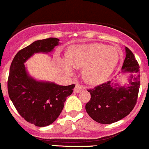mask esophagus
Wrapping results in <instances>:
<instances>
[{"mask_svg": "<svg viewBox=\"0 0 149 149\" xmlns=\"http://www.w3.org/2000/svg\"><path fill=\"white\" fill-rule=\"evenodd\" d=\"M82 90H83V87L81 86V85H76V86H75L74 89V92L76 93H77L81 92Z\"/></svg>", "mask_w": 149, "mask_h": 149, "instance_id": "obj_1", "label": "esophagus"}]
</instances>
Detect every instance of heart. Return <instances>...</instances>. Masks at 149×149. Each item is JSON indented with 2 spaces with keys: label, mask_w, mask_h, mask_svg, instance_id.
I'll list each match as a JSON object with an SVG mask.
<instances>
[{
  "label": "heart",
  "mask_w": 149,
  "mask_h": 149,
  "mask_svg": "<svg viewBox=\"0 0 149 149\" xmlns=\"http://www.w3.org/2000/svg\"><path fill=\"white\" fill-rule=\"evenodd\" d=\"M66 60H61L63 70L70 74L74 68H83L82 77L91 85L105 82L117 67L119 52L114 47L99 43L74 45L65 54Z\"/></svg>",
  "instance_id": "1"
}]
</instances>
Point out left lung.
<instances>
[{
    "label": "left lung",
    "mask_w": 149,
    "mask_h": 149,
    "mask_svg": "<svg viewBox=\"0 0 149 149\" xmlns=\"http://www.w3.org/2000/svg\"><path fill=\"white\" fill-rule=\"evenodd\" d=\"M122 75H127V85H121L119 78L88 90L91 99L85 105L88 115L101 124H111L127 116L136 104L140 88V69L133 54L125 47Z\"/></svg>",
    "instance_id": "8db88e82"
}]
</instances>
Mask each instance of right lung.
<instances>
[{"instance_id": "1", "label": "right lung", "mask_w": 149, "mask_h": 149, "mask_svg": "<svg viewBox=\"0 0 149 149\" xmlns=\"http://www.w3.org/2000/svg\"><path fill=\"white\" fill-rule=\"evenodd\" d=\"M58 44L59 39L56 38L35 41L16 54L10 67V99L26 121L38 127L48 126L58 118L75 85L64 86L37 80L29 74L24 63L35 54L51 53Z\"/></svg>"}]
</instances>
